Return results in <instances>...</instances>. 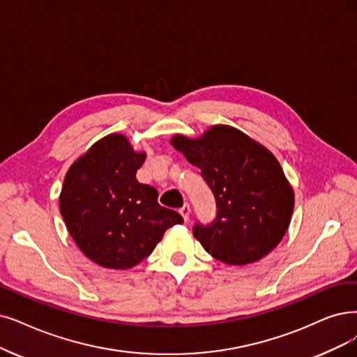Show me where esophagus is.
<instances>
[{
    "label": "esophagus",
    "instance_id": "1",
    "mask_svg": "<svg viewBox=\"0 0 357 357\" xmlns=\"http://www.w3.org/2000/svg\"><path fill=\"white\" fill-rule=\"evenodd\" d=\"M178 212L181 213L183 220L188 221V220H189V215H190V205H189V204H184V205L178 209Z\"/></svg>",
    "mask_w": 357,
    "mask_h": 357
}]
</instances>
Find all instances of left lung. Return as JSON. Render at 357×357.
Listing matches in <instances>:
<instances>
[{
  "mask_svg": "<svg viewBox=\"0 0 357 357\" xmlns=\"http://www.w3.org/2000/svg\"><path fill=\"white\" fill-rule=\"evenodd\" d=\"M171 145L201 168L217 202L211 224L193 236L228 265L262 259L282 240L291 221L294 192L275 156L231 126H212L199 139L176 135Z\"/></svg>",
  "mask_w": 357,
  "mask_h": 357,
  "instance_id": "1",
  "label": "left lung"
}]
</instances>
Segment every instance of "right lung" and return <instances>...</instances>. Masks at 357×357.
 <instances>
[{"label":"right lung","mask_w":357,"mask_h":357,"mask_svg":"<svg viewBox=\"0 0 357 357\" xmlns=\"http://www.w3.org/2000/svg\"><path fill=\"white\" fill-rule=\"evenodd\" d=\"M146 160L126 136L112 133L91 146L67 171L60 212L77 248L92 262L129 269L144 261L178 212L158 204V192L136 178Z\"/></svg>","instance_id":"obj_1"}]
</instances>
